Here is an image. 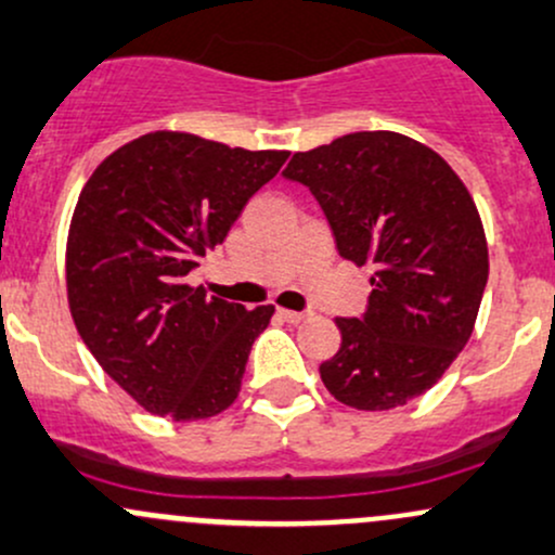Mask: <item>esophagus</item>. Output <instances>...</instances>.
Here are the masks:
<instances>
[{
	"mask_svg": "<svg viewBox=\"0 0 555 555\" xmlns=\"http://www.w3.org/2000/svg\"><path fill=\"white\" fill-rule=\"evenodd\" d=\"M279 317H282L287 324H300V322H306L308 313H302V311H289V308H279Z\"/></svg>",
	"mask_w": 555,
	"mask_h": 555,
	"instance_id": "esophagus-1",
	"label": "esophagus"
}]
</instances>
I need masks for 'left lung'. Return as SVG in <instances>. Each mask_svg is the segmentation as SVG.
Here are the masks:
<instances>
[{"mask_svg":"<svg viewBox=\"0 0 555 555\" xmlns=\"http://www.w3.org/2000/svg\"><path fill=\"white\" fill-rule=\"evenodd\" d=\"M284 178L311 189L343 258L375 266L364 317L335 319L343 343L319 366L326 390L353 410L404 406L474 335L489 276L474 196L434 149L390 130L297 151Z\"/></svg>","mask_w":555,"mask_h":555,"instance_id":"1","label":"left lung"}]
</instances>
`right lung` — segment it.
I'll return each instance as SVG.
<instances>
[{
  "instance_id": "right-lung-1",
  "label": "right lung",
  "mask_w": 555,
  "mask_h": 555,
  "mask_svg": "<svg viewBox=\"0 0 555 555\" xmlns=\"http://www.w3.org/2000/svg\"><path fill=\"white\" fill-rule=\"evenodd\" d=\"M287 156L156 130L108 154L81 189L66 242L72 319L103 372L151 415L189 423L236 401L273 306L247 311L185 276Z\"/></svg>"
}]
</instances>
